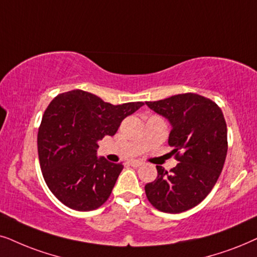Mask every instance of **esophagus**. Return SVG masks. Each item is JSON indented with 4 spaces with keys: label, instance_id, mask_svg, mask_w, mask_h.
<instances>
[{
    "label": "esophagus",
    "instance_id": "1",
    "mask_svg": "<svg viewBox=\"0 0 257 257\" xmlns=\"http://www.w3.org/2000/svg\"><path fill=\"white\" fill-rule=\"evenodd\" d=\"M129 163H131V166H133V167H141L143 164V162H141V161H139V160H132V161H129Z\"/></svg>",
    "mask_w": 257,
    "mask_h": 257
}]
</instances>
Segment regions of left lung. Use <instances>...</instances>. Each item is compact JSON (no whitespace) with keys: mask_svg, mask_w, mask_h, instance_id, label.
<instances>
[{"mask_svg":"<svg viewBox=\"0 0 257 257\" xmlns=\"http://www.w3.org/2000/svg\"><path fill=\"white\" fill-rule=\"evenodd\" d=\"M146 103L172 123L168 143L179 161L169 173L156 166V180L145 187L147 198L163 213L189 210L207 197L223 168L228 150L223 112L214 101L194 93Z\"/></svg>","mask_w":257,"mask_h":257,"instance_id":"left-lung-1","label":"left lung"}]
</instances>
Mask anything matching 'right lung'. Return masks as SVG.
Wrapping results in <instances>:
<instances>
[{
  "instance_id": "obj_1",
  "label": "right lung",
  "mask_w": 257,
  "mask_h": 257,
  "mask_svg": "<svg viewBox=\"0 0 257 257\" xmlns=\"http://www.w3.org/2000/svg\"><path fill=\"white\" fill-rule=\"evenodd\" d=\"M143 104L114 105L78 89L50 102L37 133V152L43 179L64 206L89 211L108 200L123 166L98 159L97 141L115 135L123 119Z\"/></svg>"
}]
</instances>
